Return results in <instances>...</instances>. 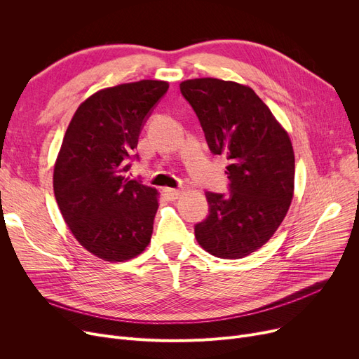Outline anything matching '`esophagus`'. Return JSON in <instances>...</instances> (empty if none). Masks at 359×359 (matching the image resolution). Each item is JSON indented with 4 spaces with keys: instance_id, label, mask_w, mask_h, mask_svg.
<instances>
[{
    "instance_id": "34e87169",
    "label": "esophagus",
    "mask_w": 359,
    "mask_h": 359,
    "mask_svg": "<svg viewBox=\"0 0 359 359\" xmlns=\"http://www.w3.org/2000/svg\"><path fill=\"white\" fill-rule=\"evenodd\" d=\"M164 195L167 196L168 201H176L182 196V191L179 189H172V187H165L164 189Z\"/></svg>"
}]
</instances>
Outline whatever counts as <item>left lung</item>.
Returning a JSON list of instances; mask_svg holds the SVG:
<instances>
[{"label":"left lung","mask_w":359,"mask_h":359,"mask_svg":"<svg viewBox=\"0 0 359 359\" xmlns=\"http://www.w3.org/2000/svg\"><path fill=\"white\" fill-rule=\"evenodd\" d=\"M214 154L230 164V195L206 192L210 215L195 225L203 250L241 259L260 249L284 221L294 198L295 157L291 138L250 88L219 79L180 83Z\"/></svg>","instance_id":"left-lung-1"}]
</instances>
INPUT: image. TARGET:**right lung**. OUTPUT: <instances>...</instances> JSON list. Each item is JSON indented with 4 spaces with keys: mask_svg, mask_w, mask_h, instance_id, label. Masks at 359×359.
Returning a JSON list of instances; mask_svg holds the SVG:
<instances>
[{
    "mask_svg": "<svg viewBox=\"0 0 359 359\" xmlns=\"http://www.w3.org/2000/svg\"><path fill=\"white\" fill-rule=\"evenodd\" d=\"M168 83L141 80L87 97L67 128L53 192L69 231L91 255L126 262L151 241L158 191L125 176L145 118Z\"/></svg>",
    "mask_w": 359,
    "mask_h": 359,
    "instance_id": "1",
    "label": "right lung"
}]
</instances>
